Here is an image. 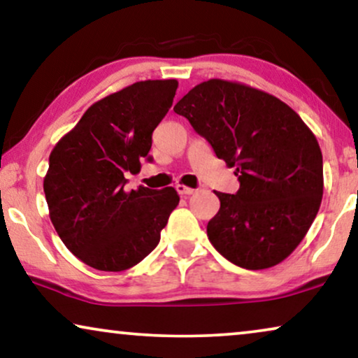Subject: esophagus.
I'll return each instance as SVG.
<instances>
[{"instance_id":"obj_1","label":"esophagus","mask_w":358,"mask_h":358,"mask_svg":"<svg viewBox=\"0 0 358 358\" xmlns=\"http://www.w3.org/2000/svg\"><path fill=\"white\" fill-rule=\"evenodd\" d=\"M176 190H178V192H179L180 195H192V194L195 192V189L187 187V185H184V184H178V185H176Z\"/></svg>"}]
</instances>
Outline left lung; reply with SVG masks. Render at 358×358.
<instances>
[{
    "label": "left lung",
    "mask_w": 358,
    "mask_h": 358,
    "mask_svg": "<svg viewBox=\"0 0 358 358\" xmlns=\"http://www.w3.org/2000/svg\"><path fill=\"white\" fill-rule=\"evenodd\" d=\"M215 155L238 176L236 194L217 192L207 224L213 248L249 271L277 266L301 243L322 199L316 136L285 102L241 83L208 80L178 104Z\"/></svg>",
    "instance_id": "8db88e82"
}]
</instances>
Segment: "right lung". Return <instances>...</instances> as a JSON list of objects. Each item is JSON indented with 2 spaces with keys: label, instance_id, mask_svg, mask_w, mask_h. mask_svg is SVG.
<instances>
[{
  "label": "right lung",
  "instance_id": "right-lung-1",
  "mask_svg": "<svg viewBox=\"0 0 358 358\" xmlns=\"http://www.w3.org/2000/svg\"><path fill=\"white\" fill-rule=\"evenodd\" d=\"M176 90V80H148L106 96L52 150L43 178L48 213L65 246L90 267L136 266L158 246L178 207L174 187L125 190V174L151 159V135Z\"/></svg>",
  "mask_w": 358,
  "mask_h": 358
}]
</instances>
